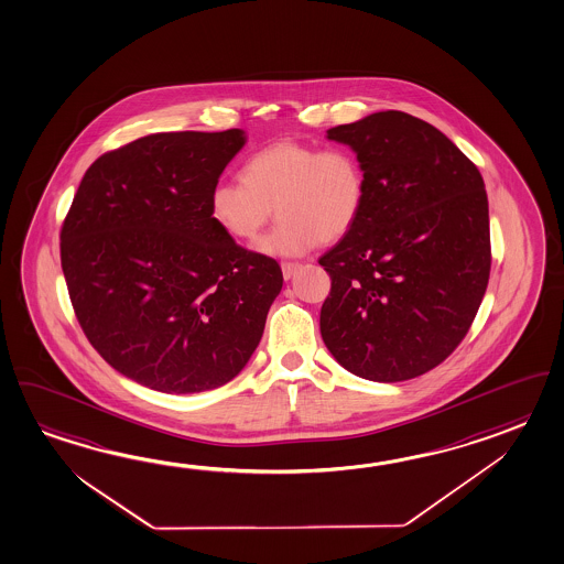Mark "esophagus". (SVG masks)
<instances>
[{"label": "esophagus", "instance_id": "1", "mask_svg": "<svg viewBox=\"0 0 564 564\" xmlns=\"http://www.w3.org/2000/svg\"><path fill=\"white\" fill-rule=\"evenodd\" d=\"M299 270L300 264H296V262H284L282 264V276H284V280H290Z\"/></svg>", "mask_w": 564, "mask_h": 564}]
</instances>
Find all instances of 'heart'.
Here are the masks:
<instances>
[{
	"label": "heart",
	"mask_w": 564,
	"mask_h": 564,
	"mask_svg": "<svg viewBox=\"0 0 564 564\" xmlns=\"http://www.w3.org/2000/svg\"><path fill=\"white\" fill-rule=\"evenodd\" d=\"M365 198V170L350 150L282 140L243 162L242 182H216L208 210L228 236L252 242L276 208L280 221L256 252L294 258L350 232Z\"/></svg>",
	"instance_id": "heart-1"
}]
</instances>
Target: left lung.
<instances>
[{
	"mask_svg": "<svg viewBox=\"0 0 564 564\" xmlns=\"http://www.w3.org/2000/svg\"><path fill=\"white\" fill-rule=\"evenodd\" d=\"M366 176L365 208L321 265L322 340L375 382L424 375L460 344L485 296L490 228L478 167L431 123L376 111L326 132Z\"/></svg>",
	"mask_w": 564,
	"mask_h": 564,
	"instance_id": "left-lung-1",
	"label": "left lung"
}]
</instances>
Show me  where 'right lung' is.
Segmentation results:
<instances>
[{"mask_svg":"<svg viewBox=\"0 0 564 564\" xmlns=\"http://www.w3.org/2000/svg\"><path fill=\"white\" fill-rule=\"evenodd\" d=\"M243 130L152 133L82 177L59 250L82 328L142 387L194 394L242 372L282 290L276 260L210 218V189Z\"/></svg>","mask_w":564,"mask_h":564,"instance_id":"1","label":"right lung"}]
</instances>
